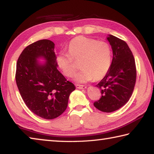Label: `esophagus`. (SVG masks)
<instances>
[{
  "label": "esophagus",
  "mask_w": 154,
  "mask_h": 154,
  "mask_svg": "<svg viewBox=\"0 0 154 154\" xmlns=\"http://www.w3.org/2000/svg\"><path fill=\"white\" fill-rule=\"evenodd\" d=\"M75 86H76V88H77V89H85L87 87L85 86V85H78V84H76L75 85Z\"/></svg>",
  "instance_id": "obj_1"
}]
</instances>
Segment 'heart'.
I'll list each match as a JSON object with an SVG mask.
<instances>
[{
	"label": "heart",
	"mask_w": 154,
	"mask_h": 154,
	"mask_svg": "<svg viewBox=\"0 0 154 154\" xmlns=\"http://www.w3.org/2000/svg\"><path fill=\"white\" fill-rule=\"evenodd\" d=\"M68 49L69 52L61 51L56 56L57 64L65 76L71 77L76 72L77 66L73 59L81 60L82 71L74 77L77 83L100 80L108 73L112 62L109 43L79 36L70 41Z\"/></svg>",
	"instance_id": "obj_1"
}]
</instances>
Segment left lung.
<instances>
[{
	"label": "left lung",
	"mask_w": 154,
	"mask_h": 154,
	"mask_svg": "<svg viewBox=\"0 0 154 154\" xmlns=\"http://www.w3.org/2000/svg\"><path fill=\"white\" fill-rule=\"evenodd\" d=\"M106 39L113 51V60L108 73L96 87L102 96L94 103L96 109L110 113L123 106L133 92L137 78L134 56L124 41L109 35Z\"/></svg>",
	"instance_id": "obj_1"
}]
</instances>
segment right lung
I'll return each mask as SVG.
<instances>
[{"mask_svg":"<svg viewBox=\"0 0 154 154\" xmlns=\"http://www.w3.org/2000/svg\"><path fill=\"white\" fill-rule=\"evenodd\" d=\"M54 44L48 39L30 44L17 62L15 81L26 105L43 119L58 118L66 110L69 96L75 90L57 69ZM46 60L42 64L38 59Z\"/></svg>","mask_w":154,"mask_h":154,"instance_id":"1","label":"right lung"}]
</instances>
